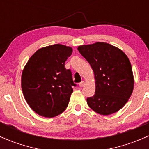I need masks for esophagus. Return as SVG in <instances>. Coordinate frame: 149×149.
Returning a JSON list of instances; mask_svg holds the SVG:
<instances>
[{
	"instance_id": "esophagus-1",
	"label": "esophagus",
	"mask_w": 149,
	"mask_h": 149,
	"mask_svg": "<svg viewBox=\"0 0 149 149\" xmlns=\"http://www.w3.org/2000/svg\"><path fill=\"white\" fill-rule=\"evenodd\" d=\"M84 85H85V82H84V81H83L81 82L80 84H79V86H80V87H83Z\"/></svg>"
}]
</instances>
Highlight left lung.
<instances>
[{
    "label": "left lung",
    "instance_id": "obj_1",
    "mask_svg": "<svg viewBox=\"0 0 149 149\" xmlns=\"http://www.w3.org/2000/svg\"><path fill=\"white\" fill-rule=\"evenodd\" d=\"M78 50L89 63L95 77V94L86 99L88 105L102 115L118 112L128 101L134 86L127 55L105 42L79 46Z\"/></svg>",
    "mask_w": 149,
    "mask_h": 149
}]
</instances>
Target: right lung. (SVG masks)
<instances>
[{
	"mask_svg": "<svg viewBox=\"0 0 149 149\" xmlns=\"http://www.w3.org/2000/svg\"><path fill=\"white\" fill-rule=\"evenodd\" d=\"M73 49L53 45L38 49L29 58L22 76V88L26 102L37 114L53 118L68 105L73 83L65 62Z\"/></svg>",
	"mask_w": 149,
	"mask_h": 149,
	"instance_id": "1",
	"label": "right lung"
}]
</instances>
